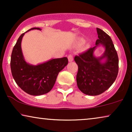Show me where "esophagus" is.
<instances>
[{
	"label": "esophagus",
	"instance_id": "esophagus-1",
	"mask_svg": "<svg viewBox=\"0 0 132 132\" xmlns=\"http://www.w3.org/2000/svg\"><path fill=\"white\" fill-rule=\"evenodd\" d=\"M68 61L69 62H72V61H73V55H69L68 56Z\"/></svg>",
	"mask_w": 132,
	"mask_h": 132
}]
</instances>
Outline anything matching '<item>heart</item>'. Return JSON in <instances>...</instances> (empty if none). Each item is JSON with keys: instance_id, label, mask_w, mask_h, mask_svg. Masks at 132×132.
I'll list each match as a JSON object with an SVG mask.
<instances>
[{"instance_id": "b5f03b06", "label": "heart", "mask_w": 132, "mask_h": 132, "mask_svg": "<svg viewBox=\"0 0 132 132\" xmlns=\"http://www.w3.org/2000/svg\"><path fill=\"white\" fill-rule=\"evenodd\" d=\"M79 42H80V43H81V44H83V43H85V39L83 38H81L80 39V40H79Z\"/></svg>"}]
</instances>
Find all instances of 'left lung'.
I'll return each instance as SVG.
<instances>
[{
	"label": "left lung",
	"mask_w": 132,
	"mask_h": 132,
	"mask_svg": "<svg viewBox=\"0 0 132 132\" xmlns=\"http://www.w3.org/2000/svg\"><path fill=\"white\" fill-rule=\"evenodd\" d=\"M98 39L95 46L75 57L78 65L76 76L79 89L85 94L97 95L104 93L111 87L118 73V57L111 37L103 30L97 28ZM102 44L105 51L102 57L93 55L95 48ZM103 59H106L104 63Z\"/></svg>",
	"instance_id": "1"
}]
</instances>
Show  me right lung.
<instances>
[{
    "mask_svg": "<svg viewBox=\"0 0 132 132\" xmlns=\"http://www.w3.org/2000/svg\"><path fill=\"white\" fill-rule=\"evenodd\" d=\"M33 29L41 30L39 28H33L26 32ZM25 33L20 36L12 50L11 57L12 77L19 87L29 94H44L53 87L58 73L68 64V59L66 57L53 59L37 65L27 63L21 47V40Z\"/></svg>",
    "mask_w": 132,
    "mask_h": 132,
    "instance_id": "obj_1",
    "label": "right lung"
}]
</instances>
